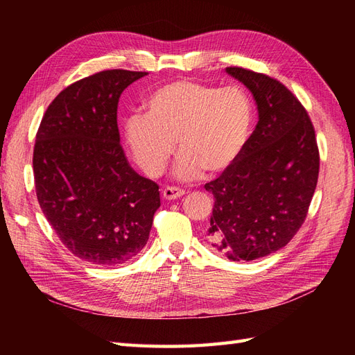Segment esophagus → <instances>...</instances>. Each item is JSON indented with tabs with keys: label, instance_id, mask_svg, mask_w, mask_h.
Returning a JSON list of instances; mask_svg holds the SVG:
<instances>
[{
	"label": "esophagus",
	"instance_id": "obj_1",
	"mask_svg": "<svg viewBox=\"0 0 355 355\" xmlns=\"http://www.w3.org/2000/svg\"><path fill=\"white\" fill-rule=\"evenodd\" d=\"M185 196V191L184 189H179V188H175V187H167L163 189V198L167 200V201H171V200H176V198H180Z\"/></svg>",
	"mask_w": 355,
	"mask_h": 355
}]
</instances>
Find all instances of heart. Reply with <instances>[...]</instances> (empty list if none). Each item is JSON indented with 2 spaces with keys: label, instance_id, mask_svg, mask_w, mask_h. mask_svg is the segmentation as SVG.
I'll return each instance as SVG.
<instances>
[{
  "label": "heart",
  "instance_id": "heart-1",
  "mask_svg": "<svg viewBox=\"0 0 355 355\" xmlns=\"http://www.w3.org/2000/svg\"><path fill=\"white\" fill-rule=\"evenodd\" d=\"M252 123V105L241 89L179 80L149 94L144 115L127 118L124 139L136 164L149 176L163 173L176 141L182 154L175 176L191 180L202 170L210 176L222 175L237 163Z\"/></svg>",
  "mask_w": 355,
  "mask_h": 355
}]
</instances>
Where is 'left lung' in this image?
I'll list each match as a JSON object with an SVG mask.
<instances>
[{
    "label": "left lung",
    "mask_w": 355,
    "mask_h": 355,
    "mask_svg": "<svg viewBox=\"0 0 355 355\" xmlns=\"http://www.w3.org/2000/svg\"><path fill=\"white\" fill-rule=\"evenodd\" d=\"M225 72L253 94L259 120L237 163L204 185L214 198L206 241L230 261H254L283 249L304 223L318 148L305 108L280 81L243 68Z\"/></svg>",
    "instance_id": "left-lung-1"
}]
</instances>
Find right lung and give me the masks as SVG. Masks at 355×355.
<instances>
[{
	"instance_id": "right-lung-1",
	"label": "right lung",
	"mask_w": 355,
	"mask_h": 355,
	"mask_svg": "<svg viewBox=\"0 0 355 355\" xmlns=\"http://www.w3.org/2000/svg\"><path fill=\"white\" fill-rule=\"evenodd\" d=\"M145 75L111 69L71 84L35 137L40 207L68 250L93 265L116 266L141 252L161 204L158 185L127 161L116 124L121 93Z\"/></svg>"
}]
</instances>
